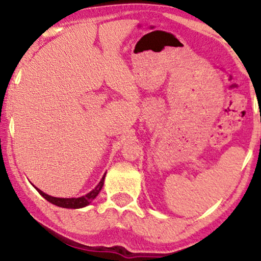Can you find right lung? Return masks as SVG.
<instances>
[{
    "mask_svg": "<svg viewBox=\"0 0 261 261\" xmlns=\"http://www.w3.org/2000/svg\"><path fill=\"white\" fill-rule=\"evenodd\" d=\"M105 178H106V173L103 174L102 179L99 183L96 185L95 189H92L90 192H88L85 196H82V197L78 198H60V197H53V196H49L45 192H42L40 189L35 188L38 190L39 194H40L42 197H44L46 201H48L52 204H55L57 206H60V208H67V209H80V208H84L90 204V203L94 201L96 198V196L99 194V191L102 190L103 184H105Z\"/></svg>",
    "mask_w": 261,
    "mask_h": 261,
    "instance_id": "add662e5",
    "label": "right lung"
}]
</instances>
